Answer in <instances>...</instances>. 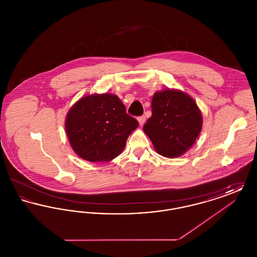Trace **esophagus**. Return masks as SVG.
<instances>
[{
    "mask_svg": "<svg viewBox=\"0 0 257 257\" xmlns=\"http://www.w3.org/2000/svg\"><path fill=\"white\" fill-rule=\"evenodd\" d=\"M138 121H139V124L141 125V126H143L145 122H146V116L145 115H143V116H140L139 118H138Z\"/></svg>",
    "mask_w": 257,
    "mask_h": 257,
    "instance_id": "1",
    "label": "esophagus"
}]
</instances>
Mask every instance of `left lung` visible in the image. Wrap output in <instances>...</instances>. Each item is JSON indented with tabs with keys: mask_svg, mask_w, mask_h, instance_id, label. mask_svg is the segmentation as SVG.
Wrapping results in <instances>:
<instances>
[{
	"mask_svg": "<svg viewBox=\"0 0 257 257\" xmlns=\"http://www.w3.org/2000/svg\"><path fill=\"white\" fill-rule=\"evenodd\" d=\"M151 109L144 131L155 151L168 158L182 156L202 129V114L196 101L182 90L168 88L154 93Z\"/></svg>",
	"mask_w": 257,
	"mask_h": 257,
	"instance_id": "obj_1",
	"label": "left lung"
}]
</instances>
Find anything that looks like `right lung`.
Instances as JSON below:
<instances>
[{
	"label": "right lung",
	"mask_w": 257,
	"mask_h": 257,
	"mask_svg": "<svg viewBox=\"0 0 257 257\" xmlns=\"http://www.w3.org/2000/svg\"><path fill=\"white\" fill-rule=\"evenodd\" d=\"M139 122L126 113L115 94H90L68 110L65 131L74 152L88 162H109L118 156Z\"/></svg>",
	"instance_id": "right-lung-1"
}]
</instances>
